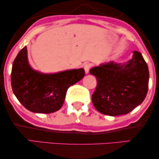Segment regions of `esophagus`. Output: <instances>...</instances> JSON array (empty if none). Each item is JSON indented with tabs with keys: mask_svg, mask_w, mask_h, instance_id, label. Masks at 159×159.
Wrapping results in <instances>:
<instances>
[{
	"mask_svg": "<svg viewBox=\"0 0 159 159\" xmlns=\"http://www.w3.org/2000/svg\"><path fill=\"white\" fill-rule=\"evenodd\" d=\"M91 67V65L90 64H86L84 65V71H85V74H88L89 71H90Z\"/></svg>",
	"mask_w": 159,
	"mask_h": 159,
	"instance_id": "obj_1",
	"label": "esophagus"
}]
</instances>
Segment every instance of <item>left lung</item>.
I'll return each mask as SVG.
<instances>
[{
    "label": "left lung",
    "mask_w": 159,
    "mask_h": 159,
    "mask_svg": "<svg viewBox=\"0 0 159 159\" xmlns=\"http://www.w3.org/2000/svg\"><path fill=\"white\" fill-rule=\"evenodd\" d=\"M97 86L92 95L95 108L108 116L127 114L143 103L148 89V67L138 51L125 64L109 62L90 69Z\"/></svg>",
    "instance_id": "1"
}]
</instances>
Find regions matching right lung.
<instances>
[{
	"label": "right lung",
	"mask_w": 159,
	"mask_h": 159,
	"mask_svg": "<svg viewBox=\"0 0 159 159\" xmlns=\"http://www.w3.org/2000/svg\"><path fill=\"white\" fill-rule=\"evenodd\" d=\"M84 76L83 69L51 75L34 70L28 63L25 46L13 63L11 82L15 96L27 110L49 114L61 108L68 88Z\"/></svg>",
	"instance_id": "add662e5"
}]
</instances>
